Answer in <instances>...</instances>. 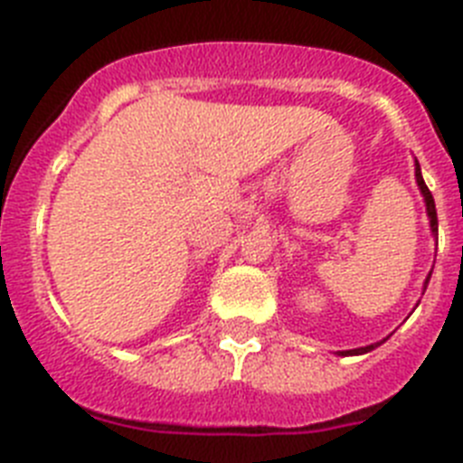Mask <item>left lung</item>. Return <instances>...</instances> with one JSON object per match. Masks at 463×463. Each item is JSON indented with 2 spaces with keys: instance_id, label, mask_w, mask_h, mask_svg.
I'll use <instances>...</instances> for the list:
<instances>
[{
  "instance_id": "8db88e82",
  "label": "left lung",
  "mask_w": 463,
  "mask_h": 463,
  "mask_svg": "<svg viewBox=\"0 0 463 463\" xmlns=\"http://www.w3.org/2000/svg\"><path fill=\"white\" fill-rule=\"evenodd\" d=\"M415 181H417V187H420V192H422V196H424V206H427L429 227H431L433 239H439V218H436V203H433L431 192H429L427 183H424V178H422V169H420V165H417V159H415ZM429 278H431V273H429L427 280H424L422 292H424V289H427ZM380 343H383V341H380ZM380 343H373V345H366V347H354V350H343V353H338V354H341V357H347V354H366V353H371V350H373V347H378Z\"/></svg>"
}]
</instances>
